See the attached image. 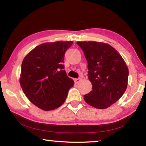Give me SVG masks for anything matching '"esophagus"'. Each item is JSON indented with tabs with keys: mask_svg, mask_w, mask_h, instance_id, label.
<instances>
[{
	"mask_svg": "<svg viewBox=\"0 0 146 146\" xmlns=\"http://www.w3.org/2000/svg\"><path fill=\"white\" fill-rule=\"evenodd\" d=\"M81 78H76V79H74V82H75V83H76V84H78L79 82L81 80Z\"/></svg>",
	"mask_w": 146,
	"mask_h": 146,
	"instance_id": "1",
	"label": "esophagus"
}]
</instances>
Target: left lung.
I'll list each match as a JSON object with an SVG mask.
<instances>
[{"mask_svg":"<svg viewBox=\"0 0 146 146\" xmlns=\"http://www.w3.org/2000/svg\"><path fill=\"white\" fill-rule=\"evenodd\" d=\"M88 62V75L92 90L84 95L88 104L106 109L122 96L127 86L128 68L111 46L94 41L77 42Z\"/></svg>","mask_w":146,"mask_h":146,"instance_id":"left-lung-1","label":"left lung"}]
</instances>
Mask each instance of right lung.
<instances>
[{"label":"right lung","mask_w":146,"mask_h":146,"mask_svg":"<svg viewBox=\"0 0 146 146\" xmlns=\"http://www.w3.org/2000/svg\"><path fill=\"white\" fill-rule=\"evenodd\" d=\"M72 41H58L40 44L24 58L20 84L28 99L39 108L52 110L66 99L72 79L64 70V54Z\"/></svg>","instance_id":"right-lung-1"}]
</instances>
